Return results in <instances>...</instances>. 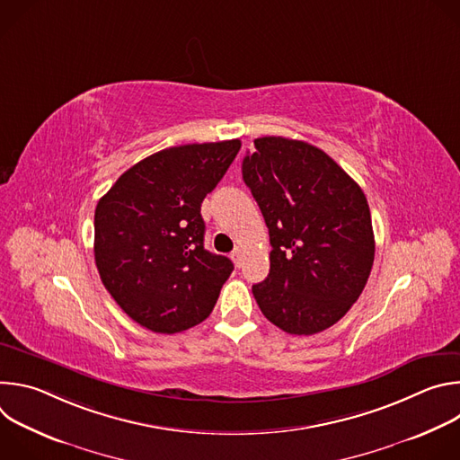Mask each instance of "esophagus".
<instances>
[{
  "label": "esophagus",
  "mask_w": 460,
  "mask_h": 460,
  "mask_svg": "<svg viewBox=\"0 0 460 460\" xmlns=\"http://www.w3.org/2000/svg\"><path fill=\"white\" fill-rule=\"evenodd\" d=\"M231 258H233V261H234V266L240 268V264H242V249L236 247V249L231 252Z\"/></svg>",
  "instance_id": "esophagus-1"
}]
</instances>
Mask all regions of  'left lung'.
Instances as JSON below:
<instances>
[{
	"instance_id": "obj_1",
	"label": "left lung",
	"mask_w": 460,
	"mask_h": 460,
	"mask_svg": "<svg viewBox=\"0 0 460 460\" xmlns=\"http://www.w3.org/2000/svg\"><path fill=\"white\" fill-rule=\"evenodd\" d=\"M271 242V270L252 286L264 316L291 335L337 323L360 296L375 258L360 185L322 149L282 137L254 140L242 162Z\"/></svg>"
}]
</instances>
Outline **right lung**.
Segmentation results:
<instances>
[{"mask_svg":"<svg viewBox=\"0 0 460 460\" xmlns=\"http://www.w3.org/2000/svg\"><path fill=\"white\" fill-rule=\"evenodd\" d=\"M240 140L169 147L127 169L94 213V260L116 304L155 333L206 320L233 273L204 247L200 208L240 151Z\"/></svg>","mask_w":460,"mask_h":460,"instance_id":"1","label":"right lung"}]
</instances>
